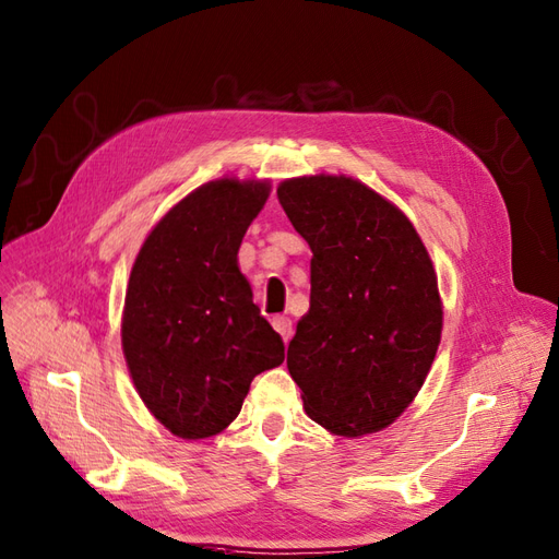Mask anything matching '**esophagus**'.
Instances as JSON below:
<instances>
[{"instance_id":"obj_1","label":"esophagus","mask_w":559,"mask_h":559,"mask_svg":"<svg viewBox=\"0 0 559 559\" xmlns=\"http://www.w3.org/2000/svg\"><path fill=\"white\" fill-rule=\"evenodd\" d=\"M271 325L276 328V333L283 337V342H288L293 337V321L288 317H276L271 321Z\"/></svg>"}]
</instances>
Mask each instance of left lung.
<instances>
[{"label": "left lung", "instance_id": "8db88e82", "mask_svg": "<svg viewBox=\"0 0 559 559\" xmlns=\"http://www.w3.org/2000/svg\"><path fill=\"white\" fill-rule=\"evenodd\" d=\"M281 205L313 252L309 311L288 347L307 416L340 437L390 427L432 368L443 309L406 214L345 175L285 179Z\"/></svg>", "mask_w": 559, "mask_h": 559}]
</instances>
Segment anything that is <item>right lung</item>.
Returning a JSON list of instances; mask_svg holds the SVG:
<instances>
[{
  "instance_id": "obj_1",
  "label": "right lung",
  "mask_w": 559,
  "mask_h": 559,
  "mask_svg": "<svg viewBox=\"0 0 559 559\" xmlns=\"http://www.w3.org/2000/svg\"><path fill=\"white\" fill-rule=\"evenodd\" d=\"M271 183L222 177L198 186L143 240L122 309V352L141 402L179 439L236 420L254 376L285 359L252 302L238 248Z\"/></svg>"
}]
</instances>
